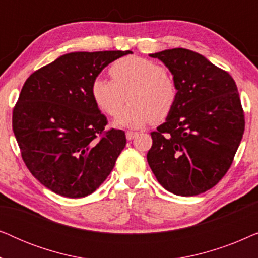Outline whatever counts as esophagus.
I'll return each mask as SVG.
<instances>
[{"mask_svg":"<svg viewBox=\"0 0 258 258\" xmlns=\"http://www.w3.org/2000/svg\"><path fill=\"white\" fill-rule=\"evenodd\" d=\"M136 136H137V133H134V132H126L125 133V137H126V140H128V141L134 140Z\"/></svg>","mask_w":258,"mask_h":258,"instance_id":"esophagus-1","label":"esophagus"}]
</instances>
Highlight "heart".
I'll return each mask as SVG.
<instances>
[{"label": "heart", "mask_w": 258, "mask_h": 258, "mask_svg": "<svg viewBox=\"0 0 258 258\" xmlns=\"http://www.w3.org/2000/svg\"><path fill=\"white\" fill-rule=\"evenodd\" d=\"M111 80L96 77L90 87L95 104L110 116L122 109L128 93L130 103L114 121L117 128H141L151 119L161 121L174 109L177 83L163 66L151 59L128 56L109 68Z\"/></svg>", "instance_id": "b5f03b06"}]
</instances>
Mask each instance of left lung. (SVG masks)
<instances>
[{
    "instance_id": "obj_1",
    "label": "left lung",
    "mask_w": 258,
    "mask_h": 258,
    "mask_svg": "<svg viewBox=\"0 0 258 258\" xmlns=\"http://www.w3.org/2000/svg\"><path fill=\"white\" fill-rule=\"evenodd\" d=\"M149 56L171 73L178 97L165 122L151 133L148 163L165 190L196 196L220 182L241 143L245 122L237 87L227 72L189 49Z\"/></svg>"
}]
</instances>
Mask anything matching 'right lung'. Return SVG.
Here are the masks:
<instances>
[{
  "mask_svg": "<svg viewBox=\"0 0 258 258\" xmlns=\"http://www.w3.org/2000/svg\"><path fill=\"white\" fill-rule=\"evenodd\" d=\"M130 50L76 51L28 77L13 111V130L27 168L45 188L79 199L93 194L115 167L126 140L104 132L107 117L90 87L109 63Z\"/></svg>",
  "mask_w": 258,
  "mask_h": 258,
  "instance_id": "1",
  "label": "right lung"
}]
</instances>
